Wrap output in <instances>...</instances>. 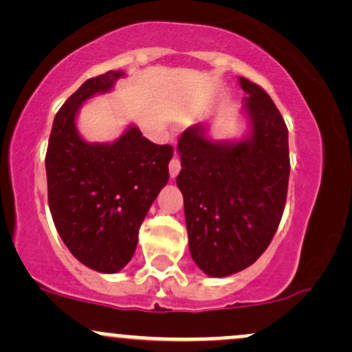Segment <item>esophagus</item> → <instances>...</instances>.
Masks as SVG:
<instances>
[{
    "label": "esophagus",
    "mask_w": 352,
    "mask_h": 352,
    "mask_svg": "<svg viewBox=\"0 0 352 352\" xmlns=\"http://www.w3.org/2000/svg\"><path fill=\"white\" fill-rule=\"evenodd\" d=\"M180 160H179V157L177 155H173V159L170 160V164H168V172H170V177L172 179H175L177 175H179V172H180Z\"/></svg>",
    "instance_id": "obj_1"
}]
</instances>
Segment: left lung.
<instances>
[{
    "label": "left lung",
    "mask_w": 352,
    "mask_h": 352,
    "mask_svg": "<svg viewBox=\"0 0 352 352\" xmlns=\"http://www.w3.org/2000/svg\"><path fill=\"white\" fill-rule=\"evenodd\" d=\"M246 92L248 134L213 140L210 124L188 127L177 151V175L193 261L205 274L225 278L253 265L280 225L289 179L288 129L258 84L240 78Z\"/></svg>",
    "instance_id": "obj_1"
}]
</instances>
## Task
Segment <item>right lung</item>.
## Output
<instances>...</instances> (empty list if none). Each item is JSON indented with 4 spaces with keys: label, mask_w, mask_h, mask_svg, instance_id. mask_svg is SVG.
Masks as SVG:
<instances>
[{
    "label": "right lung",
    "mask_w": 352,
    "mask_h": 352,
    "mask_svg": "<svg viewBox=\"0 0 352 352\" xmlns=\"http://www.w3.org/2000/svg\"><path fill=\"white\" fill-rule=\"evenodd\" d=\"M122 71L87 79L52 122L46 152L47 201L56 230L87 268L117 273L134 256L139 228L168 182L172 145L129 125L114 142H87L76 117L87 99L112 91Z\"/></svg>",
    "instance_id": "obj_1"
}]
</instances>
